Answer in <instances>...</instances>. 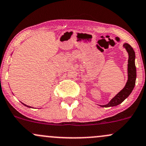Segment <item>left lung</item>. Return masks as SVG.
<instances>
[{
  "mask_svg": "<svg viewBox=\"0 0 146 146\" xmlns=\"http://www.w3.org/2000/svg\"><path fill=\"white\" fill-rule=\"evenodd\" d=\"M123 47L127 50L128 55H129L127 64V81L126 82L125 86H124L122 90L116 94L107 105H100V107H110L117 106L121 102L124 101L130 95L134 86H135L136 78H137V69H136L135 66V52L129 44L125 43V44H123Z\"/></svg>",
  "mask_w": 146,
  "mask_h": 146,
  "instance_id": "obj_1",
  "label": "left lung"
}]
</instances>
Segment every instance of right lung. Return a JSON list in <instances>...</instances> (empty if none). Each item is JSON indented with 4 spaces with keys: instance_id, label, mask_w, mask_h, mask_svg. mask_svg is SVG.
I'll return each mask as SVG.
<instances>
[{
    "instance_id": "1",
    "label": "right lung",
    "mask_w": 146,
    "mask_h": 146,
    "mask_svg": "<svg viewBox=\"0 0 146 146\" xmlns=\"http://www.w3.org/2000/svg\"><path fill=\"white\" fill-rule=\"evenodd\" d=\"M22 104H23V105H25V106H26V107H30H30H31L28 106V105H25V104H23V102H22Z\"/></svg>"
}]
</instances>
